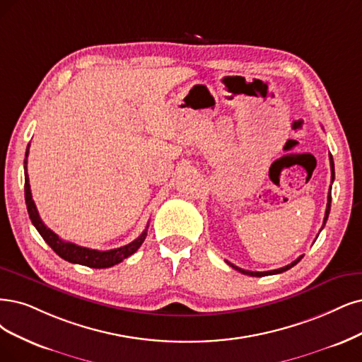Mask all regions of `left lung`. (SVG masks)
I'll use <instances>...</instances> for the list:
<instances>
[{"label":"left lung","mask_w":362,"mask_h":362,"mask_svg":"<svg viewBox=\"0 0 362 362\" xmlns=\"http://www.w3.org/2000/svg\"><path fill=\"white\" fill-rule=\"evenodd\" d=\"M329 165H331V183H332V182H334V160H332V156H331V155H329ZM329 210H331V186H329V192H328V203H327V210H325V218H324V225H322V228H324L325 223H327V219H328V215H329ZM322 228H320V230H322ZM301 258H303V255H301L300 258H297V259L293 261V262H291V264H288V265L282 267V269L270 270V272H249V270L240 269V267H237V265H234V264H231V262H228V261H226V264L231 265L233 269H235L237 272L243 273V274L253 276V277H262V276H270V274H279V273H284V272H286V270L292 269L293 265H297V264L301 261Z\"/></svg>","instance_id":"obj_1"}]
</instances>
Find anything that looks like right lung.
<instances>
[{
    "mask_svg": "<svg viewBox=\"0 0 362 362\" xmlns=\"http://www.w3.org/2000/svg\"><path fill=\"white\" fill-rule=\"evenodd\" d=\"M30 153V144L26 147L25 152V203L26 209H28V215L35 226V230L40 233V235L43 237L45 242L55 250L57 255H59L62 259L73 262V264H80V265H86L90 267V269H109V267H113L119 262H122L125 258L131 257L132 253H136L137 249L141 246L144 242V238L147 235V225L146 230L137 237L134 242L117 247L112 250H95V249H89L83 246H77L70 242H64L55 233H53L50 228L43 223L42 218H40L35 203L31 195V188H30V177H28V171H26V158H28Z\"/></svg>",
    "mask_w": 362,
    "mask_h": 362,
    "instance_id": "add662e5",
    "label": "right lung"
}]
</instances>
